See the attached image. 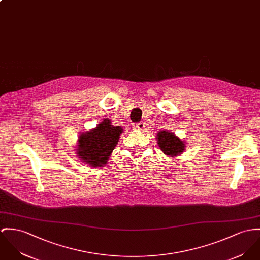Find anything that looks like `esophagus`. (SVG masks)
<instances>
[{"label":"esophagus","instance_id":"obj_1","mask_svg":"<svg viewBox=\"0 0 260 260\" xmlns=\"http://www.w3.org/2000/svg\"><path fill=\"white\" fill-rule=\"evenodd\" d=\"M133 127H134L135 129H137V130H143V129L145 128V124H144L143 122L136 123V124H134V125H133Z\"/></svg>","mask_w":260,"mask_h":260}]
</instances>
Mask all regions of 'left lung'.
<instances>
[{
    "mask_svg": "<svg viewBox=\"0 0 260 260\" xmlns=\"http://www.w3.org/2000/svg\"><path fill=\"white\" fill-rule=\"evenodd\" d=\"M157 143L161 151L168 157H179L186 150V142L181 140L175 133L169 130L159 131L156 136Z\"/></svg>",
    "mask_w": 260,
    "mask_h": 260,
    "instance_id": "obj_1",
    "label": "left lung"
}]
</instances>
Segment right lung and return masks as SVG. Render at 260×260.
Masks as SVG:
<instances>
[{
  "label": "right lung",
  "mask_w": 260,
  "mask_h": 260,
  "mask_svg": "<svg viewBox=\"0 0 260 260\" xmlns=\"http://www.w3.org/2000/svg\"><path fill=\"white\" fill-rule=\"evenodd\" d=\"M122 132V127L113 126L110 119H103L95 128L79 135L75 156L95 168L106 165Z\"/></svg>",
  "instance_id": "right-lung-1"
}]
</instances>
